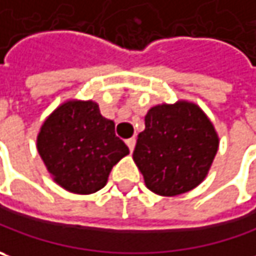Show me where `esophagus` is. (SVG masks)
<instances>
[{"label":"esophagus","mask_w":256,"mask_h":256,"mask_svg":"<svg viewBox=\"0 0 256 256\" xmlns=\"http://www.w3.org/2000/svg\"><path fill=\"white\" fill-rule=\"evenodd\" d=\"M126 144L128 146V150H130V152H133V150H134V146H136V139H134V138L128 139L126 140Z\"/></svg>","instance_id":"34e87169"}]
</instances>
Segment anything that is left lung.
I'll use <instances>...</instances> for the list:
<instances>
[{"instance_id":"1","label":"left lung","mask_w":256,"mask_h":256,"mask_svg":"<svg viewBox=\"0 0 256 256\" xmlns=\"http://www.w3.org/2000/svg\"><path fill=\"white\" fill-rule=\"evenodd\" d=\"M133 160L152 192L176 196L206 178L219 139L206 114L188 102L154 106L144 117Z\"/></svg>"}]
</instances>
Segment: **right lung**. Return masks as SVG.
<instances>
[{"mask_svg": "<svg viewBox=\"0 0 256 256\" xmlns=\"http://www.w3.org/2000/svg\"><path fill=\"white\" fill-rule=\"evenodd\" d=\"M37 149L52 179L80 194L104 188L113 166L128 154L114 133V123L102 116L92 100L57 107L40 128Z\"/></svg>", "mask_w": 256, "mask_h": 256, "instance_id": "obj_1", "label": "right lung"}]
</instances>
